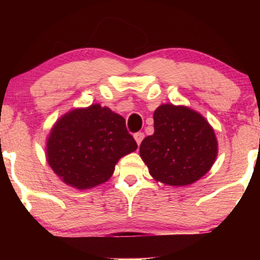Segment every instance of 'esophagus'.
I'll return each mask as SVG.
<instances>
[{"label":"esophagus","instance_id":"34e87169","mask_svg":"<svg viewBox=\"0 0 260 260\" xmlns=\"http://www.w3.org/2000/svg\"><path fill=\"white\" fill-rule=\"evenodd\" d=\"M134 139H136V142H137V144H140V143H142V140L144 139V133H142V132H138V133H136L134 134Z\"/></svg>","mask_w":260,"mask_h":260}]
</instances>
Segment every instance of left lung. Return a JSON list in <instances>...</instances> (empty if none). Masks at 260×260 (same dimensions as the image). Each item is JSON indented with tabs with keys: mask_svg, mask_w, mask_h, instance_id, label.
I'll list each match as a JSON object with an SVG mask.
<instances>
[{
	"mask_svg": "<svg viewBox=\"0 0 260 260\" xmlns=\"http://www.w3.org/2000/svg\"><path fill=\"white\" fill-rule=\"evenodd\" d=\"M139 155L155 181L172 187L188 186L214 165L217 139L199 112L162 104L154 111V134L143 140Z\"/></svg>",
	"mask_w": 260,
	"mask_h": 260,
	"instance_id": "1",
	"label": "left lung"
}]
</instances>
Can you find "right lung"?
I'll return each instance as SVG.
<instances>
[{
    "label": "right lung",
    "mask_w": 260,
    "mask_h": 260,
    "mask_svg": "<svg viewBox=\"0 0 260 260\" xmlns=\"http://www.w3.org/2000/svg\"><path fill=\"white\" fill-rule=\"evenodd\" d=\"M137 147L124 118L94 104L56 121L46 139V160L63 183L84 190L109 180L118 160Z\"/></svg>",
    "instance_id": "obj_1"
}]
</instances>
